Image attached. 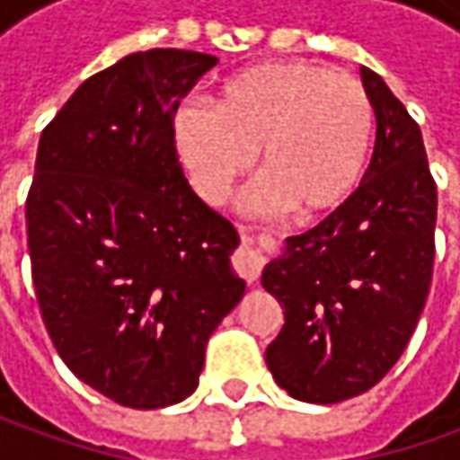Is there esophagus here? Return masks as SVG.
<instances>
[{
    "label": "esophagus",
    "instance_id": "1",
    "mask_svg": "<svg viewBox=\"0 0 460 460\" xmlns=\"http://www.w3.org/2000/svg\"><path fill=\"white\" fill-rule=\"evenodd\" d=\"M233 266L245 281H256L266 266V243H256L253 238L243 235L238 253L233 258Z\"/></svg>",
    "mask_w": 460,
    "mask_h": 460
}]
</instances>
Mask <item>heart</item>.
<instances>
[{"instance_id":"b5f03b06","label":"heart","mask_w":460,"mask_h":460,"mask_svg":"<svg viewBox=\"0 0 460 460\" xmlns=\"http://www.w3.org/2000/svg\"><path fill=\"white\" fill-rule=\"evenodd\" d=\"M374 135L361 81L309 61L251 66L222 84L215 110L186 104L173 117L179 161L204 202H225L258 153L263 179L245 207L292 209L302 222L327 220L356 197Z\"/></svg>"}]
</instances>
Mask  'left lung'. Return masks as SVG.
Returning <instances> with one entry per match:
<instances>
[{
    "label": "left lung",
    "instance_id": "left-lung-1",
    "mask_svg": "<svg viewBox=\"0 0 460 460\" xmlns=\"http://www.w3.org/2000/svg\"><path fill=\"white\" fill-rule=\"evenodd\" d=\"M376 146L356 197L287 238L261 284L284 309L266 366L294 399L335 404L379 384L407 348L430 292L438 191L417 122L361 66Z\"/></svg>",
    "mask_w": 460,
    "mask_h": 460
}]
</instances>
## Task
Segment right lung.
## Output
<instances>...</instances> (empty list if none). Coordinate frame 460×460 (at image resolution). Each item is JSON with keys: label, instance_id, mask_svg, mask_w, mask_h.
Masks as SVG:
<instances>
[{"label": "right lung", "instance_id": "obj_1", "mask_svg": "<svg viewBox=\"0 0 460 460\" xmlns=\"http://www.w3.org/2000/svg\"><path fill=\"white\" fill-rule=\"evenodd\" d=\"M215 56L153 48L86 79L38 143L27 248L63 363L133 410L186 399L245 292L238 230L194 194L173 146L179 102Z\"/></svg>", "mask_w": 460, "mask_h": 460}]
</instances>
